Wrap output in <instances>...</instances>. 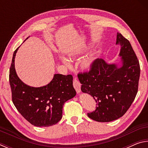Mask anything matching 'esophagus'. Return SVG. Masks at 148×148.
<instances>
[{
    "label": "esophagus",
    "mask_w": 148,
    "mask_h": 148,
    "mask_svg": "<svg viewBox=\"0 0 148 148\" xmlns=\"http://www.w3.org/2000/svg\"><path fill=\"white\" fill-rule=\"evenodd\" d=\"M73 86L74 89H76V92L79 93L81 91V84H80L79 81L76 78H74L73 80Z\"/></svg>",
    "instance_id": "esophagus-1"
}]
</instances>
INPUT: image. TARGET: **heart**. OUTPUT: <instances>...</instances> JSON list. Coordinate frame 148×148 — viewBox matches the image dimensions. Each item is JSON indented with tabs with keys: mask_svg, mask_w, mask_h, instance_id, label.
<instances>
[{
	"mask_svg": "<svg viewBox=\"0 0 148 148\" xmlns=\"http://www.w3.org/2000/svg\"><path fill=\"white\" fill-rule=\"evenodd\" d=\"M94 57L92 56H90L84 58L81 62V67L84 70H89L91 68L92 64V62L94 61ZM64 62H66L65 60H63Z\"/></svg>",
	"mask_w": 148,
	"mask_h": 148,
	"instance_id": "obj_1",
	"label": "heart"
}]
</instances>
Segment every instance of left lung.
I'll return each instance as SVG.
<instances>
[{"label": "left lung", "mask_w": 148, "mask_h": 148, "mask_svg": "<svg viewBox=\"0 0 148 148\" xmlns=\"http://www.w3.org/2000/svg\"><path fill=\"white\" fill-rule=\"evenodd\" d=\"M116 44L121 45L123 65L108 64L103 59L92 62L89 71L77 74L82 92L96 101V109L87 113L89 118L110 122L122 117L136 96L140 74L139 61L128 40L117 32Z\"/></svg>", "instance_id": "1"}]
</instances>
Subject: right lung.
<instances>
[{
	"mask_svg": "<svg viewBox=\"0 0 148 148\" xmlns=\"http://www.w3.org/2000/svg\"><path fill=\"white\" fill-rule=\"evenodd\" d=\"M18 48L14 53L9 74L14 106L21 116L34 126L49 127L57 123L62 118L64 102L76 94L72 86L73 77L71 74H57L46 86H27L21 81L15 70V57Z\"/></svg>",
	"mask_w": 148,
	"mask_h": 148,
	"instance_id": "right-lung-1",
	"label": "right lung"
}]
</instances>
